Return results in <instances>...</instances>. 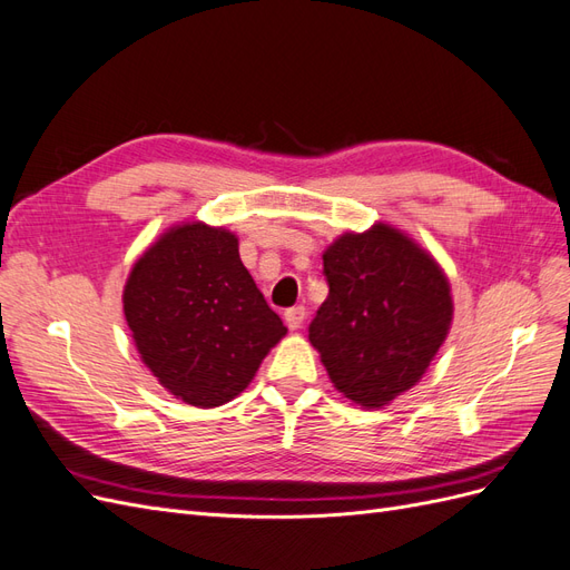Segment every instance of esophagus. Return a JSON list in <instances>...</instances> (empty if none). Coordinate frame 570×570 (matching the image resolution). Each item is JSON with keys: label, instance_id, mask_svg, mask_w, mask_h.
I'll return each mask as SVG.
<instances>
[{"label": "esophagus", "instance_id": "esophagus-1", "mask_svg": "<svg viewBox=\"0 0 570 570\" xmlns=\"http://www.w3.org/2000/svg\"><path fill=\"white\" fill-rule=\"evenodd\" d=\"M304 318H306V308L304 306H292V308H287V312H285V323H287L289 331H299Z\"/></svg>", "mask_w": 570, "mask_h": 570}]
</instances>
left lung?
Returning a JSON list of instances; mask_svg holds the SVG:
<instances>
[{
    "label": "left lung",
    "instance_id": "8db88e82",
    "mask_svg": "<svg viewBox=\"0 0 570 570\" xmlns=\"http://www.w3.org/2000/svg\"><path fill=\"white\" fill-rule=\"evenodd\" d=\"M327 299L308 340L337 392L383 409L416 385L450 335L452 287L435 256L390 223L342 233L323 252Z\"/></svg>",
    "mask_w": 570,
    "mask_h": 570
}]
</instances>
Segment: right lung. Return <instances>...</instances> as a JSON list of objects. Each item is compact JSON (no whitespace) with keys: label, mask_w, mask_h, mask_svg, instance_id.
<instances>
[{"label":"right lung","mask_w":570,"mask_h":570,"mask_svg":"<svg viewBox=\"0 0 570 570\" xmlns=\"http://www.w3.org/2000/svg\"><path fill=\"white\" fill-rule=\"evenodd\" d=\"M124 314L154 377L185 404H228L287 327L266 304L223 226H170L132 264Z\"/></svg>","instance_id":"add662e5"}]
</instances>
